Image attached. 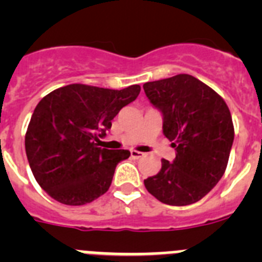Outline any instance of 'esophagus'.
<instances>
[{
  "label": "esophagus",
  "mask_w": 262,
  "mask_h": 262,
  "mask_svg": "<svg viewBox=\"0 0 262 262\" xmlns=\"http://www.w3.org/2000/svg\"><path fill=\"white\" fill-rule=\"evenodd\" d=\"M131 157H133V159H135V160L142 159L143 154H142V152H139V151H135V149H133V151H131Z\"/></svg>",
  "instance_id": "esophagus-1"
}]
</instances>
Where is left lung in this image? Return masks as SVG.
Returning <instances> with one entry per match:
<instances>
[{"instance_id": "8db88e82", "label": "left lung", "mask_w": 262, "mask_h": 262, "mask_svg": "<svg viewBox=\"0 0 262 262\" xmlns=\"http://www.w3.org/2000/svg\"><path fill=\"white\" fill-rule=\"evenodd\" d=\"M164 115L163 133L176 148L173 163L144 180L160 202L186 206L198 202L224 174L233 143L232 117L219 94L190 75H177L143 85Z\"/></svg>"}]
</instances>
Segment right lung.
I'll list each match as a JSON object with an SVG mask.
<instances>
[{
    "instance_id": "add662e5",
    "label": "right lung",
    "mask_w": 262,
    "mask_h": 262,
    "mask_svg": "<svg viewBox=\"0 0 262 262\" xmlns=\"http://www.w3.org/2000/svg\"><path fill=\"white\" fill-rule=\"evenodd\" d=\"M139 85L122 90L71 84L40 99L26 131L27 160L36 182L68 206L93 202L110 187L127 149L97 147L122 107L135 101Z\"/></svg>"
}]
</instances>
